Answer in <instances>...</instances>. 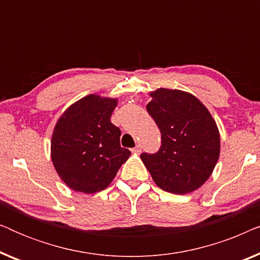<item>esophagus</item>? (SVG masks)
I'll use <instances>...</instances> for the list:
<instances>
[{"label":"esophagus","mask_w":260,"mask_h":260,"mask_svg":"<svg viewBox=\"0 0 260 260\" xmlns=\"http://www.w3.org/2000/svg\"><path fill=\"white\" fill-rule=\"evenodd\" d=\"M134 152V154H141V151H142V148H141V145H136V147H135L133 150H131Z\"/></svg>","instance_id":"1"}]
</instances>
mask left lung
Returning a JSON list of instances; mask_svg holds the SVG:
<instances>
[{
    "instance_id": "1",
    "label": "left lung",
    "mask_w": 260,
    "mask_h": 260,
    "mask_svg": "<svg viewBox=\"0 0 260 260\" xmlns=\"http://www.w3.org/2000/svg\"><path fill=\"white\" fill-rule=\"evenodd\" d=\"M147 111L161 131L156 154L141 155L161 189L188 194L212 175L220 156V134L208 109L189 92L170 88L151 91Z\"/></svg>"
}]
</instances>
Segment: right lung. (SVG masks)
Instances as JSON below:
<instances>
[{"label": "right lung", "instance_id": "1", "mask_svg": "<svg viewBox=\"0 0 260 260\" xmlns=\"http://www.w3.org/2000/svg\"><path fill=\"white\" fill-rule=\"evenodd\" d=\"M117 98L88 94L59 117L51 140L53 166L71 189L93 194L105 189L130 157L111 123Z\"/></svg>", "mask_w": 260, "mask_h": 260}]
</instances>
